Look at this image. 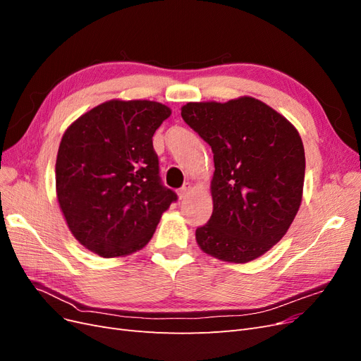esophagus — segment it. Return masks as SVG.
<instances>
[{"label":"esophagus","instance_id":"1","mask_svg":"<svg viewBox=\"0 0 361 361\" xmlns=\"http://www.w3.org/2000/svg\"><path fill=\"white\" fill-rule=\"evenodd\" d=\"M191 190H192V187H191V183H185L183 187L179 190V192H178V195H179V199L180 200H183V199H187L188 195H190V192H191Z\"/></svg>","mask_w":361,"mask_h":361}]
</instances>
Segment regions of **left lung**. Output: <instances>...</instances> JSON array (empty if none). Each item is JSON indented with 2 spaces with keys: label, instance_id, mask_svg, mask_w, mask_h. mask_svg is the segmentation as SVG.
Listing matches in <instances>:
<instances>
[{
  "label": "left lung",
  "instance_id": "left-lung-1",
  "mask_svg": "<svg viewBox=\"0 0 361 361\" xmlns=\"http://www.w3.org/2000/svg\"><path fill=\"white\" fill-rule=\"evenodd\" d=\"M180 116L214 154V209L195 241L228 264L265 255L286 235L302 200L305 155L297 128L251 96L188 102Z\"/></svg>",
  "mask_w": 361,
  "mask_h": 361
}]
</instances>
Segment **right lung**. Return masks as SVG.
Returning <instances> with one entry per match:
<instances>
[{
    "label": "right lung",
    "mask_w": 361,
    "mask_h": 361,
    "mask_svg": "<svg viewBox=\"0 0 361 361\" xmlns=\"http://www.w3.org/2000/svg\"><path fill=\"white\" fill-rule=\"evenodd\" d=\"M171 110L111 99L69 125L56 161V192L71 233L101 257L146 247L176 194L162 187L152 137Z\"/></svg>",
    "instance_id": "add662e5"
}]
</instances>
